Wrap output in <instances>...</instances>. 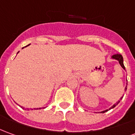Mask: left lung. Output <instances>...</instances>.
I'll list each match as a JSON object with an SVG mask.
<instances>
[{"label":"left lung","instance_id":"8db88e82","mask_svg":"<svg viewBox=\"0 0 135 135\" xmlns=\"http://www.w3.org/2000/svg\"><path fill=\"white\" fill-rule=\"evenodd\" d=\"M112 58H114V59H115V60H118V62H119V64H120V65L121 66V67L123 68V69H125V66H124V65H123V57H122V55L120 54H115V55H113V56H112ZM125 90H127V87L125 88ZM122 99V97L120 98V99ZM118 102H119V101H118ZM118 102H117V103H115V104H114L113 106H112V107H110L109 110H110V109H112V108H113V107H115V106H116L117 104H118ZM107 111H108V110H104V111H102V113H105V112H107Z\"/></svg>","mask_w":135,"mask_h":135}]
</instances>
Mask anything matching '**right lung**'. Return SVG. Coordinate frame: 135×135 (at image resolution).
I'll list each match as a JSON object with an SVG mask.
<instances>
[{
    "label": "right lung",
    "mask_w": 135,
    "mask_h": 135,
    "mask_svg": "<svg viewBox=\"0 0 135 135\" xmlns=\"http://www.w3.org/2000/svg\"><path fill=\"white\" fill-rule=\"evenodd\" d=\"M39 109H41V108H39Z\"/></svg>",
    "instance_id": "obj_1"
}]
</instances>
